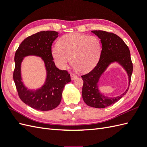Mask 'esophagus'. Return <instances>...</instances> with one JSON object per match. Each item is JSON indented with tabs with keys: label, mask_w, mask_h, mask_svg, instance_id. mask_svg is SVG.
I'll return each mask as SVG.
<instances>
[{
	"label": "esophagus",
	"mask_w": 147,
	"mask_h": 147,
	"mask_svg": "<svg viewBox=\"0 0 147 147\" xmlns=\"http://www.w3.org/2000/svg\"><path fill=\"white\" fill-rule=\"evenodd\" d=\"M70 77H71V79H72V80H74L77 78V75L74 74H70Z\"/></svg>",
	"instance_id": "1"
}]
</instances>
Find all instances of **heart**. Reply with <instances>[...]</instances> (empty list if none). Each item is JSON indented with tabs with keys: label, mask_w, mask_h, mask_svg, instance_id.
<instances>
[{
	"label": "heart",
	"mask_w": 147,
	"mask_h": 147,
	"mask_svg": "<svg viewBox=\"0 0 147 147\" xmlns=\"http://www.w3.org/2000/svg\"><path fill=\"white\" fill-rule=\"evenodd\" d=\"M57 45L51 51L57 67L65 69L71 60L72 66L80 72H87L94 67L102 51L100 39L94 35L66 34L59 40Z\"/></svg>",
	"instance_id": "b5f03b06"
}]
</instances>
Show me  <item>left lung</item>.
I'll return each mask as SVG.
<instances>
[{"label": "left lung", "mask_w": 147, "mask_h": 147, "mask_svg": "<svg viewBox=\"0 0 147 147\" xmlns=\"http://www.w3.org/2000/svg\"><path fill=\"white\" fill-rule=\"evenodd\" d=\"M102 43L99 61L90 72L82 75L83 80L82 97L88 106L94 108H105L114 104L126 94L131 82L133 66L130 51L126 44L117 35L104 30H92ZM117 62L125 70L128 74L129 85L122 95L110 98L100 92L98 83L101 76L111 64Z\"/></svg>", "instance_id": "left-lung-1"}]
</instances>
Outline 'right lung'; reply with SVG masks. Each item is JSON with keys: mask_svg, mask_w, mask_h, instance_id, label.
I'll list each match as a JSON object with an SVG mask.
<instances>
[{"mask_svg": "<svg viewBox=\"0 0 147 147\" xmlns=\"http://www.w3.org/2000/svg\"><path fill=\"white\" fill-rule=\"evenodd\" d=\"M57 37L56 31H41L25 38L15 53L13 80L16 90L21 100L35 110L48 111L57 107L65 85L70 82V74L66 70L57 69L51 56L52 43ZM29 55L41 57L46 69V81L36 90L26 87L21 77L22 62Z\"/></svg>", "mask_w": 147, "mask_h": 147, "instance_id": "1", "label": "right lung"}]
</instances>
